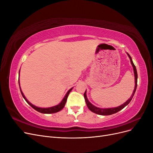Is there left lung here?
<instances>
[{"instance_id": "1", "label": "left lung", "mask_w": 153, "mask_h": 153, "mask_svg": "<svg viewBox=\"0 0 153 153\" xmlns=\"http://www.w3.org/2000/svg\"><path fill=\"white\" fill-rule=\"evenodd\" d=\"M127 54H128V57H129V59H130V62H131V65H132L133 68L134 74H135V89H134V91H133V94H132L130 98H129V99L128 100L124 103H123V105L117 106V107L109 108H98V107H96V106H95L94 105H93L91 103L89 102V101L88 100V99H87V95H86V91H85V93L84 94V98H85V102H86L87 107L89 108V109L91 111V112H94V113H95V114H98V115H112V114L117 113V112H119V111H120V110H121L123 108H124L125 107V106H126V105H128L129 103V102H130V101H131V100H132L134 94H135V91H136V89H137L138 75H137V71L136 67H135V65H134V64H133V61H132L131 56L128 54V53H127Z\"/></svg>"}]
</instances>
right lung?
Masks as SVG:
<instances>
[{"label": "right lung", "mask_w": 153, "mask_h": 153, "mask_svg": "<svg viewBox=\"0 0 153 153\" xmlns=\"http://www.w3.org/2000/svg\"><path fill=\"white\" fill-rule=\"evenodd\" d=\"M19 75H20V71H19ZM18 83H19V86H20V81H19V80H18ZM72 89H73V88H71V89H70L67 92V93L66 94L65 96L64 97V98L61 101V102L60 103L59 105L53 106H52V107H49V108H40V107H38V106H35L34 105H32V103H30L29 102L28 100L26 99V98L25 97L24 93H23L22 91H21V88L20 87L21 94H22V96L24 97V98L25 99V100L27 101V103H28L30 106H32V107L33 108L34 110H36V111H38V112H39L40 113H42V114H53V113L58 112H59L60 110H61L64 107V106H65V104L66 103V101H67V98H68V95L69 94V92H70L72 90Z\"/></svg>", "instance_id": "obj_1"}]
</instances>
